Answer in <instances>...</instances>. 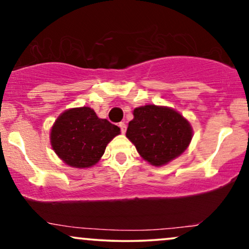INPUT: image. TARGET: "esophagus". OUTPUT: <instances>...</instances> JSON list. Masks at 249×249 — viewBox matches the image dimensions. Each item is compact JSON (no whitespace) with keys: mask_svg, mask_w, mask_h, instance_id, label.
<instances>
[{"mask_svg":"<svg viewBox=\"0 0 249 249\" xmlns=\"http://www.w3.org/2000/svg\"><path fill=\"white\" fill-rule=\"evenodd\" d=\"M119 127H120V129H121V133L124 134L125 130H127V125H125L124 122H120Z\"/></svg>","mask_w":249,"mask_h":249,"instance_id":"1","label":"esophagus"}]
</instances>
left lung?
Instances as JSON below:
<instances>
[{
  "label": "left lung",
  "mask_w": 249,
  "mask_h": 249,
  "mask_svg": "<svg viewBox=\"0 0 249 249\" xmlns=\"http://www.w3.org/2000/svg\"><path fill=\"white\" fill-rule=\"evenodd\" d=\"M125 136L144 160L155 166L167 164L188 148L192 125L173 108L145 105L134 109Z\"/></svg>",
  "instance_id": "left-lung-1"
}]
</instances>
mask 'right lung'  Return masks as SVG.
<instances>
[{"label": "right lung", "mask_w": 249, "mask_h": 249, "mask_svg": "<svg viewBox=\"0 0 249 249\" xmlns=\"http://www.w3.org/2000/svg\"><path fill=\"white\" fill-rule=\"evenodd\" d=\"M120 134L118 125L99 119L90 107L63 112L51 130L52 148L67 165L88 168L96 165L110 141Z\"/></svg>", "instance_id": "add662e5"}]
</instances>
